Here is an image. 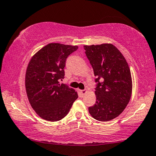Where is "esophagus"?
<instances>
[{"label": "esophagus", "mask_w": 156, "mask_h": 156, "mask_svg": "<svg viewBox=\"0 0 156 156\" xmlns=\"http://www.w3.org/2000/svg\"><path fill=\"white\" fill-rule=\"evenodd\" d=\"M80 93H81L82 96H84V95H85L87 94V90L86 89H84V90H80Z\"/></svg>", "instance_id": "34e87169"}]
</instances>
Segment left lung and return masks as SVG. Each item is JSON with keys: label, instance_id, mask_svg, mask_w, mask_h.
Wrapping results in <instances>:
<instances>
[{"label": "left lung", "instance_id": "obj_1", "mask_svg": "<svg viewBox=\"0 0 156 156\" xmlns=\"http://www.w3.org/2000/svg\"><path fill=\"white\" fill-rule=\"evenodd\" d=\"M84 48L98 77L96 101L89 112L96 120L110 121L123 111L131 98L132 81L128 64L111 44L84 46Z\"/></svg>", "mask_w": 156, "mask_h": 156}]
</instances>
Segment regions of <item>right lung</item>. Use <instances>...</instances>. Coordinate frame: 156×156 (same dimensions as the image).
<instances>
[{
    "label": "right lung",
    "mask_w": 156,
    "mask_h": 156,
    "mask_svg": "<svg viewBox=\"0 0 156 156\" xmlns=\"http://www.w3.org/2000/svg\"><path fill=\"white\" fill-rule=\"evenodd\" d=\"M78 48L58 43H51L39 50L28 65L25 87L31 106L41 118L57 121L68 114L78 93L66 84L64 67L68 56Z\"/></svg>",
    "instance_id": "add662e5"
}]
</instances>
